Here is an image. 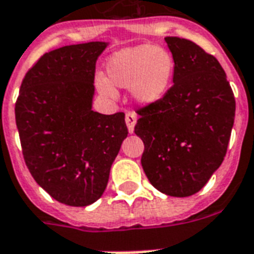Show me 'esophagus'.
Masks as SVG:
<instances>
[{"instance_id": "34e87169", "label": "esophagus", "mask_w": 254, "mask_h": 254, "mask_svg": "<svg viewBox=\"0 0 254 254\" xmlns=\"http://www.w3.org/2000/svg\"><path fill=\"white\" fill-rule=\"evenodd\" d=\"M136 121H137L136 113L127 112V116H125V122H127V130H129V133H133V130H134Z\"/></svg>"}]
</instances>
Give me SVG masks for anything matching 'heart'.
<instances>
[{"mask_svg": "<svg viewBox=\"0 0 254 254\" xmlns=\"http://www.w3.org/2000/svg\"><path fill=\"white\" fill-rule=\"evenodd\" d=\"M174 74V60L168 52L153 46L127 48L113 56L108 64L109 79L118 87L132 89L140 103H153L167 93ZM97 87L103 95L116 97L108 79L97 76Z\"/></svg>", "mask_w": 254, "mask_h": 254, "instance_id": "b5f03b06", "label": "heart"}]
</instances>
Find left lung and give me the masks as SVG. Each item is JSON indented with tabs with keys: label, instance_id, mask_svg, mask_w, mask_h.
I'll use <instances>...</instances> for the list:
<instances>
[{
	"label": "left lung",
	"instance_id": "obj_1",
	"mask_svg": "<svg viewBox=\"0 0 254 254\" xmlns=\"http://www.w3.org/2000/svg\"><path fill=\"white\" fill-rule=\"evenodd\" d=\"M174 56V84L140 108L134 133L144 142L141 165L151 185L170 196H190L222 164L236 99L213 55L194 41L165 37Z\"/></svg>",
	"mask_w": 254,
	"mask_h": 254
}]
</instances>
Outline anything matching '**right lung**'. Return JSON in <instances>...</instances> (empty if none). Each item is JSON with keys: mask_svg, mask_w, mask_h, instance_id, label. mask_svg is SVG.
<instances>
[{"mask_svg": "<svg viewBox=\"0 0 254 254\" xmlns=\"http://www.w3.org/2000/svg\"><path fill=\"white\" fill-rule=\"evenodd\" d=\"M106 43L47 52L22 79L16 124L28 170L54 199L89 206L102 196L127 136L125 114L91 110L95 62Z\"/></svg>", "mask_w": 254, "mask_h": 254, "instance_id": "1", "label": "right lung"}]
</instances>
